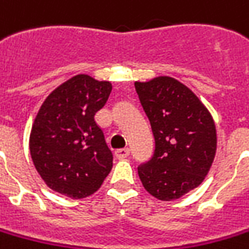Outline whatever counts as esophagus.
Here are the masks:
<instances>
[{
  "mask_svg": "<svg viewBox=\"0 0 249 249\" xmlns=\"http://www.w3.org/2000/svg\"><path fill=\"white\" fill-rule=\"evenodd\" d=\"M129 153H131V151H129L128 148H123V150H117L114 155H116L117 160H125V158L129 157Z\"/></svg>",
  "mask_w": 249,
  "mask_h": 249,
  "instance_id": "34e87169",
  "label": "esophagus"
}]
</instances>
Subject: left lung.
<instances>
[{"instance_id":"obj_1","label":"left lung","mask_w":249,"mask_h":249,"mask_svg":"<svg viewBox=\"0 0 249 249\" xmlns=\"http://www.w3.org/2000/svg\"><path fill=\"white\" fill-rule=\"evenodd\" d=\"M150 120L155 151L138 169L140 181L154 197L169 202L199 187L217 151L213 116L185 84L170 76L135 82Z\"/></svg>"}]
</instances>
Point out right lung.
Returning <instances> with one entry per match:
<instances>
[{"instance_id": "add662e5", "label": "right lung", "mask_w": 249, "mask_h": 249, "mask_svg": "<svg viewBox=\"0 0 249 249\" xmlns=\"http://www.w3.org/2000/svg\"><path fill=\"white\" fill-rule=\"evenodd\" d=\"M110 92V82L80 73L60 84L42 103L30 133V154L54 192L87 197L110 173L113 155L94 120Z\"/></svg>"}]
</instances>
